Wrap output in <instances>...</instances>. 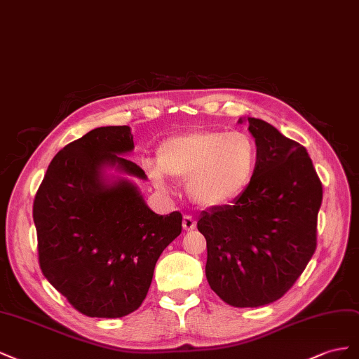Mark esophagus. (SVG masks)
Listing matches in <instances>:
<instances>
[{
    "mask_svg": "<svg viewBox=\"0 0 359 359\" xmlns=\"http://www.w3.org/2000/svg\"><path fill=\"white\" fill-rule=\"evenodd\" d=\"M182 225H183V229H185L187 231H191V230L196 229L197 221L194 219L192 215H185V217H183V224Z\"/></svg>",
    "mask_w": 359,
    "mask_h": 359,
    "instance_id": "obj_1",
    "label": "esophagus"
}]
</instances>
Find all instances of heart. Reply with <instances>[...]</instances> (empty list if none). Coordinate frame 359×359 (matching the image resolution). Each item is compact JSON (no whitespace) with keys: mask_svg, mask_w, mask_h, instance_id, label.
Returning <instances> with one entry per match:
<instances>
[{"mask_svg":"<svg viewBox=\"0 0 359 359\" xmlns=\"http://www.w3.org/2000/svg\"><path fill=\"white\" fill-rule=\"evenodd\" d=\"M150 179L167 189L165 175L187 180L189 198L203 208H224L248 189L257 168V146L245 132L196 130L171 137L158 149Z\"/></svg>","mask_w":359,"mask_h":359,"instance_id":"obj_1","label":"heart"}]
</instances>
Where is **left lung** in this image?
I'll return each instance as SVG.
<instances>
[{
    "mask_svg": "<svg viewBox=\"0 0 359 359\" xmlns=\"http://www.w3.org/2000/svg\"><path fill=\"white\" fill-rule=\"evenodd\" d=\"M257 168L248 189L197 222L206 238V278L231 306L280 299L316 251L323 189L306 149L260 118L248 117Z\"/></svg>",
    "mask_w": 359,
    "mask_h": 359,
    "instance_id": "obj_1",
    "label": "left lung"
}]
</instances>
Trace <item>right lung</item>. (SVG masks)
<instances>
[{
  "mask_svg": "<svg viewBox=\"0 0 359 359\" xmlns=\"http://www.w3.org/2000/svg\"><path fill=\"white\" fill-rule=\"evenodd\" d=\"M134 149L129 126H105L72 141L50 161L33 219L45 278L88 317H123L146 299L162 251L182 233V213L156 215L134 183L107 185L102 168L146 179L120 155Z\"/></svg>",
  "mask_w": 359,
  "mask_h": 359,
  "instance_id": "add662e5",
  "label": "right lung"
}]
</instances>
